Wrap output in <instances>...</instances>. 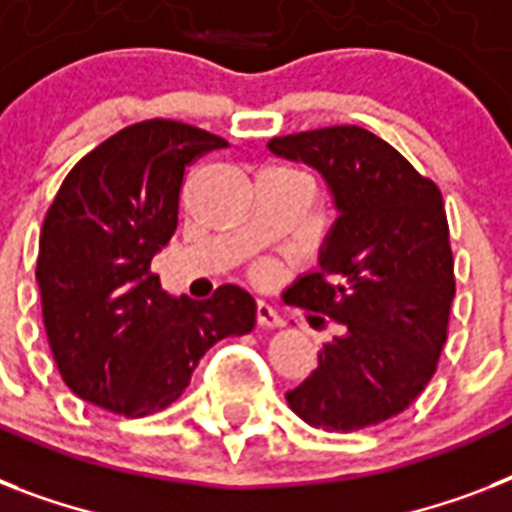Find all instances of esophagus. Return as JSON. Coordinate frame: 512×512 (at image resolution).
<instances>
[{
	"mask_svg": "<svg viewBox=\"0 0 512 512\" xmlns=\"http://www.w3.org/2000/svg\"><path fill=\"white\" fill-rule=\"evenodd\" d=\"M257 321H260V324L268 329H279L287 324V321H284V316H281V313L276 311L273 305L265 303V300H257Z\"/></svg>",
	"mask_w": 512,
	"mask_h": 512,
	"instance_id": "34e87169",
	"label": "esophagus"
}]
</instances>
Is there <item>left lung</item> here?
<instances>
[{
    "label": "left lung",
    "mask_w": 512,
    "mask_h": 512,
    "mask_svg": "<svg viewBox=\"0 0 512 512\" xmlns=\"http://www.w3.org/2000/svg\"><path fill=\"white\" fill-rule=\"evenodd\" d=\"M268 151L319 172L337 209L319 268L287 292L337 329L289 409L335 433L380 425L414 404L446 342L454 260L441 191L353 124L273 138Z\"/></svg>",
    "instance_id": "8db88e82"
}]
</instances>
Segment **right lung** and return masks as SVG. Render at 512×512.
Instances as JSON below:
<instances>
[{"instance_id":"1","label":"right lung","mask_w":512,"mask_h":512,"mask_svg":"<svg viewBox=\"0 0 512 512\" xmlns=\"http://www.w3.org/2000/svg\"><path fill=\"white\" fill-rule=\"evenodd\" d=\"M223 146L199 127L151 119L111 135L60 185L36 281L60 377L84 401L124 417L162 412L217 340L255 329L247 289L172 297L151 273L177 228L185 167Z\"/></svg>"}]
</instances>
